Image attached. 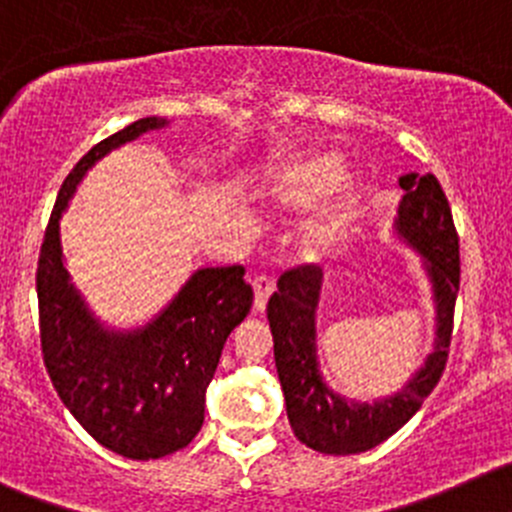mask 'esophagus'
Wrapping results in <instances>:
<instances>
[{
  "instance_id": "esophagus-1",
  "label": "esophagus",
  "mask_w": 512,
  "mask_h": 512,
  "mask_svg": "<svg viewBox=\"0 0 512 512\" xmlns=\"http://www.w3.org/2000/svg\"><path fill=\"white\" fill-rule=\"evenodd\" d=\"M252 288H255V308L257 311H265L267 298H270V293L275 290L273 278H267V275H257V278L252 280Z\"/></svg>"
}]
</instances>
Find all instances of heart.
Returning a JSON list of instances; mask_svg holds the SVG:
<instances>
[{
	"instance_id": "b5f03b06",
	"label": "heart",
	"mask_w": 512,
	"mask_h": 512,
	"mask_svg": "<svg viewBox=\"0 0 512 512\" xmlns=\"http://www.w3.org/2000/svg\"><path fill=\"white\" fill-rule=\"evenodd\" d=\"M344 178V160L336 153H319L288 163L273 176V191L293 209H313L334 193ZM354 224V204L347 193H339L324 206L308 227V239L316 247L336 245Z\"/></svg>"
}]
</instances>
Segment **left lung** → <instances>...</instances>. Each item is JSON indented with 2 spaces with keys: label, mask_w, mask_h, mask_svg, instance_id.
Returning a JSON list of instances; mask_svg holds the SVG:
<instances>
[{
  "label": "left lung",
  "mask_w": 512,
  "mask_h": 512,
  "mask_svg": "<svg viewBox=\"0 0 512 512\" xmlns=\"http://www.w3.org/2000/svg\"><path fill=\"white\" fill-rule=\"evenodd\" d=\"M398 183L405 193L393 229L405 247L421 255L436 311L434 349L398 393L362 403L326 385L316 347V308L324 278L319 265H301L280 275L278 290L267 301L275 367L290 428L301 444L321 454H359L390 439L416 416L441 380L449 357L459 293V237L449 201L431 173H408Z\"/></svg>",
  "instance_id": "left-lung-1"
}]
</instances>
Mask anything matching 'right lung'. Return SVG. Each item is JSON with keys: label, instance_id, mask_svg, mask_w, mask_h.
Returning a JSON list of instances; mask_svg holds the SVG:
<instances>
[{"label": "right lung", "instance_id": "1", "mask_svg": "<svg viewBox=\"0 0 512 512\" xmlns=\"http://www.w3.org/2000/svg\"><path fill=\"white\" fill-rule=\"evenodd\" d=\"M168 119L145 117L94 145L63 181L38 260L43 359L55 390L81 426L127 459H160L193 441L224 342L252 308L245 267H201L173 301L137 329H109L71 283L61 216L78 183L117 147Z\"/></svg>", "mask_w": 512, "mask_h": 512}]
</instances>
